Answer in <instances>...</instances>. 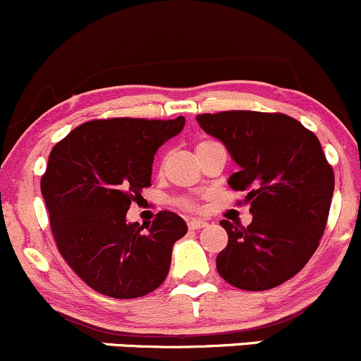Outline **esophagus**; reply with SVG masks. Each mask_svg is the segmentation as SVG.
<instances>
[{
	"label": "esophagus",
	"mask_w": 361,
	"mask_h": 361,
	"mask_svg": "<svg viewBox=\"0 0 361 361\" xmlns=\"http://www.w3.org/2000/svg\"><path fill=\"white\" fill-rule=\"evenodd\" d=\"M208 222L204 219H191L188 220V227L192 228V231H197V228H203L207 227Z\"/></svg>",
	"instance_id": "esophagus-1"
}]
</instances>
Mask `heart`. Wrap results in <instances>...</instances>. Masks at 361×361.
Segmentation results:
<instances>
[{
  "label": "heart",
  "mask_w": 361,
  "mask_h": 361,
  "mask_svg": "<svg viewBox=\"0 0 361 361\" xmlns=\"http://www.w3.org/2000/svg\"><path fill=\"white\" fill-rule=\"evenodd\" d=\"M180 204H182V207H185V208L191 207V203H189V201H180Z\"/></svg>",
  "instance_id": "heart-1"
}]
</instances>
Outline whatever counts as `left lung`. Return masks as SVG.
I'll return each mask as SVG.
<instances>
[{
  "mask_svg": "<svg viewBox=\"0 0 361 361\" xmlns=\"http://www.w3.org/2000/svg\"><path fill=\"white\" fill-rule=\"evenodd\" d=\"M196 120L238 164L239 172L227 182L247 192L244 203L253 215L247 227L220 222L228 243L216 257V270L234 288H277L308 263L327 224L334 172L320 141L282 114L238 110Z\"/></svg>",
  "mask_w": 361,
  "mask_h": 361,
  "instance_id": "1",
  "label": "left lung"
}]
</instances>
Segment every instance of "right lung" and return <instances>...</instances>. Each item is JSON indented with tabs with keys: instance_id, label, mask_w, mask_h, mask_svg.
<instances>
[{
	"instance_id": "obj_1",
	"label": "right lung",
	"mask_w": 361,
	"mask_h": 361,
	"mask_svg": "<svg viewBox=\"0 0 361 361\" xmlns=\"http://www.w3.org/2000/svg\"><path fill=\"white\" fill-rule=\"evenodd\" d=\"M184 126V117L92 120L49 153L41 192L56 246L73 272L104 296L141 298L169 275L185 222L160 212L142 232L127 222V210L151 185L158 148Z\"/></svg>"
}]
</instances>
